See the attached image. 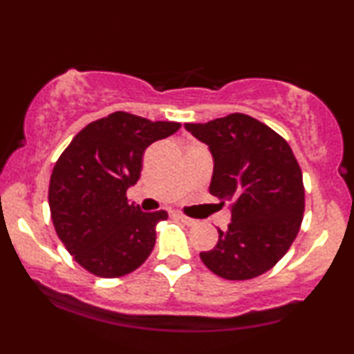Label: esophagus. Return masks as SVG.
<instances>
[{
    "instance_id": "1",
    "label": "esophagus",
    "mask_w": 354,
    "mask_h": 354,
    "mask_svg": "<svg viewBox=\"0 0 354 354\" xmlns=\"http://www.w3.org/2000/svg\"><path fill=\"white\" fill-rule=\"evenodd\" d=\"M176 216L181 219L183 223H185L186 226H196L198 225V219H194V218H189V216H186V214H183V213H176Z\"/></svg>"
}]
</instances>
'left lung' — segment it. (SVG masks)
<instances>
[{
    "label": "left lung",
    "mask_w": 354,
    "mask_h": 354,
    "mask_svg": "<svg viewBox=\"0 0 354 354\" xmlns=\"http://www.w3.org/2000/svg\"><path fill=\"white\" fill-rule=\"evenodd\" d=\"M186 131L213 156L209 193L230 201L231 223L213 250L200 253L214 274L251 279L271 270L293 245L303 221V174L290 145L270 126L233 113Z\"/></svg>",
    "instance_id": "obj_1"
}]
</instances>
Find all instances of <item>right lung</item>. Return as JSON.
<instances>
[{"instance_id":"obj_1","label":"right lung","mask_w":354,"mask_h":354,"mask_svg":"<svg viewBox=\"0 0 354 354\" xmlns=\"http://www.w3.org/2000/svg\"><path fill=\"white\" fill-rule=\"evenodd\" d=\"M180 126L116 111L84 126L56 161L48 193L53 225L89 273L124 276L153 251L154 226L168 214L145 213L126 191L140 180L145 149Z\"/></svg>"}]
</instances>
